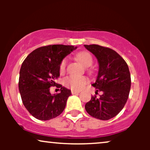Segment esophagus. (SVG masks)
I'll return each mask as SVG.
<instances>
[{
    "instance_id": "1",
    "label": "esophagus",
    "mask_w": 150,
    "mask_h": 150,
    "mask_svg": "<svg viewBox=\"0 0 150 150\" xmlns=\"http://www.w3.org/2000/svg\"><path fill=\"white\" fill-rule=\"evenodd\" d=\"M71 92L73 94H79V93H80L79 91H76V90H72Z\"/></svg>"
}]
</instances>
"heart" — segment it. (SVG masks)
Returning a JSON list of instances; mask_svg holds the SVG:
<instances>
[{"label":"heart","instance_id":"b5f03b06","mask_svg":"<svg viewBox=\"0 0 150 150\" xmlns=\"http://www.w3.org/2000/svg\"><path fill=\"white\" fill-rule=\"evenodd\" d=\"M77 58L85 67H89L92 64V56L87 51L79 52L77 54ZM67 62H68L67 58H64L61 61L59 66L61 73H63L65 71ZM87 82H88V80H87V77L83 76H74V75L66 77L63 80V83H64L65 87L70 88L73 90H80V89L83 88L84 86Z\"/></svg>","mask_w":150,"mask_h":150}]
</instances>
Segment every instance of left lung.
<instances>
[{
	"label": "left lung",
	"mask_w": 150,
	"mask_h": 150,
	"mask_svg": "<svg viewBox=\"0 0 150 150\" xmlns=\"http://www.w3.org/2000/svg\"><path fill=\"white\" fill-rule=\"evenodd\" d=\"M97 58L99 71L92 86L96 93L102 94L92 97L85 104L90 116L100 120H109L124 107L130 92L131 79L126 62L113 50L97 44L84 45Z\"/></svg>",
	"instance_id": "obj_1"
}]
</instances>
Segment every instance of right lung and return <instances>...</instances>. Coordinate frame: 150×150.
<instances>
[{
  "label": "right lung",
  "mask_w": 150,
  "mask_h": 150,
  "mask_svg": "<svg viewBox=\"0 0 150 150\" xmlns=\"http://www.w3.org/2000/svg\"><path fill=\"white\" fill-rule=\"evenodd\" d=\"M77 49L62 44L38 48L22 63L19 77V91L24 106L34 118L48 120L63 112L71 91L56 83L60 76V63ZM56 86L61 92L51 95L50 87Z\"/></svg>",
  "instance_id": "1"
}]
</instances>
